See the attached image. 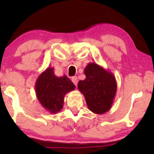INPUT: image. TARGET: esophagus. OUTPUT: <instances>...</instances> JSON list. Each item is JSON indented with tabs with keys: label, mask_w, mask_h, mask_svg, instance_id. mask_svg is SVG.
<instances>
[{
	"label": "esophagus",
	"mask_w": 154,
	"mask_h": 154,
	"mask_svg": "<svg viewBox=\"0 0 154 154\" xmlns=\"http://www.w3.org/2000/svg\"><path fill=\"white\" fill-rule=\"evenodd\" d=\"M71 81H72L73 83L74 84L75 86H77V85H78V78L76 76L72 77V79H71Z\"/></svg>",
	"instance_id": "34e87169"
}]
</instances>
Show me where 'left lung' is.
<instances>
[{
  "label": "left lung",
  "mask_w": 154,
  "mask_h": 154,
  "mask_svg": "<svg viewBox=\"0 0 154 154\" xmlns=\"http://www.w3.org/2000/svg\"><path fill=\"white\" fill-rule=\"evenodd\" d=\"M85 79L78 84L92 112L103 114L112 106L117 90L114 75L97 63L90 62L84 69Z\"/></svg>",
  "instance_id": "8db88e82"
}]
</instances>
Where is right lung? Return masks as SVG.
<instances>
[{
	"mask_svg": "<svg viewBox=\"0 0 154 154\" xmlns=\"http://www.w3.org/2000/svg\"><path fill=\"white\" fill-rule=\"evenodd\" d=\"M75 88L74 84L66 75L56 76L52 67H48L42 72L35 84L38 100L42 106L51 113H57L61 111L65 94Z\"/></svg>",
	"mask_w": 154,
	"mask_h": 154,
	"instance_id": "right-lung-1",
	"label": "right lung"
}]
</instances>
